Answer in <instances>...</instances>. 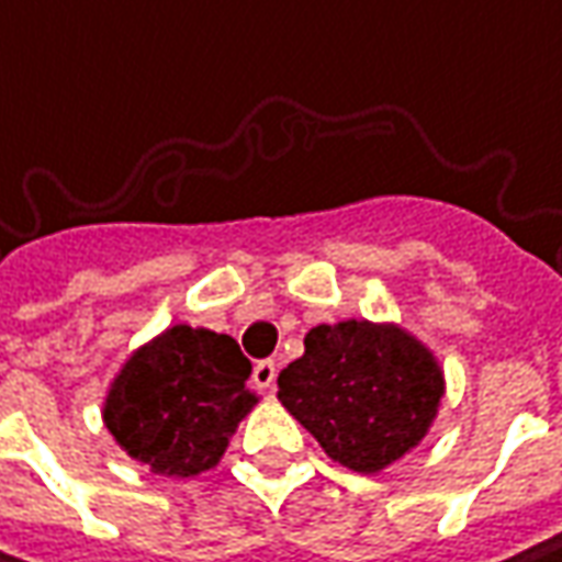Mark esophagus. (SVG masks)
Segmentation results:
<instances>
[{"label": "esophagus", "instance_id": "obj_1", "mask_svg": "<svg viewBox=\"0 0 562 562\" xmlns=\"http://www.w3.org/2000/svg\"><path fill=\"white\" fill-rule=\"evenodd\" d=\"M274 379H278V366L271 362V359H261V362H255V369H251V382L261 387V391H271L274 387Z\"/></svg>", "mask_w": 562, "mask_h": 562}]
</instances>
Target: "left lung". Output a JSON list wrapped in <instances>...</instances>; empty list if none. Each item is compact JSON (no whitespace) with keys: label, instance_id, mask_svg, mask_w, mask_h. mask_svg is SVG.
Listing matches in <instances>:
<instances>
[{"label":"left lung","instance_id":"left-lung-1","mask_svg":"<svg viewBox=\"0 0 562 562\" xmlns=\"http://www.w3.org/2000/svg\"><path fill=\"white\" fill-rule=\"evenodd\" d=\"M440 397V362L394 323H319L304 336V356L278 375V401L326 457L362 475L411 453L427 437Z\"/></svg>","mask_w":562,"mask_h":562}]
</instances>
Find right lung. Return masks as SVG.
<instances>
[{
  "label": "right lung",
  "instance_id": "right-lung-1",
  "mask_svg": "<svg viewBox=\"0 0 562 562\" xmlns=\"http://www.w3.org/2000/svg\"><path fill=\"white\" fill-rule=\"evenodd\" d=\"M248 375L251 362L233 336L177 323L128 356L105 394V427L151 472L200 475L258 404Z\"/></svg>",
  "mask_w": 562,
  "mask_h": 562
}]
</instances>
